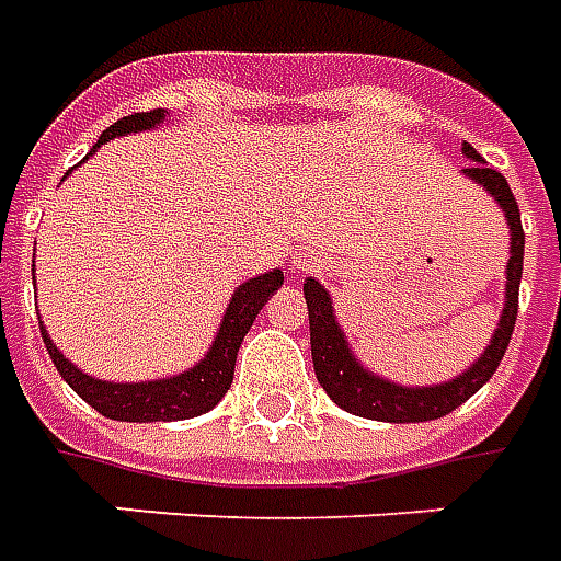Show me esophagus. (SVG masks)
Instances as JSON below:
<instances>
[{"label": "esophagus", "instance_id": "1", "mask_svg": "<svg viewBox=\"0 0 561 561\" xmlns=\"http://www.w3.org/2000/svg\"><path fill=\"white\" fill-rule=\"evenodd\" d=\"M293 262H296V265H299V268H305V260H301V256H296V260H293Z\"/></svg>", "mask_w": 561, "mask_h": 561}]
</instances>
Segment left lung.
I'll return each instance as SVG.
<instances>
[{"mask_svg": "<svg viewBox=\"0 0 561 561\" xmlns=\"http://www.w3.org/2000/svg\"><path fill=\"white\" fill-rule=\"evenodd\" d=\"M462 153L468 160H474L468 169H462V174L483 186L499 202V208L507 217V229H511V260H507V272H504L507 284H504V308L499 329L486 344V351L480 353L474 365L459 377H453L447 383H435V387H399V383L383 380L375 371L363 368V363L353 356L335 313H332L329 293L313 277H308L305 280V301H308V320H311L313 375L320 380V387L325 389V396L335 401L337 408H344L347 414L380 420V423H426V420L447 416L495 375V368H499L504 351L511 344L516 308H519L523 244H526L523 224H519V205H516L504 174L486 169L483 157L474 147L465 145Z\"/></svg>", "mask_w": 561, "mask_h": 561, "instance_id": "8db88e82", "label": "left lung"}]
</instances>
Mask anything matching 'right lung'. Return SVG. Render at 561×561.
Segmentation results:
<instances>
[{
  "label": "right lung",
  "mask_w": 561,
  "mask_h": 561,
  "mask_svg": "<svg viewBox=\"0 0 561 561\" xmlns=\"http://www.w3.org/2000/svg\"><path fill=\"white\" fill-rule=\"evenodd\" d=\"M169 111L153 108L141 111V114H129L105 133L99 135L96 147L90 150V157L99 147L121 138V135L141 133V129H153L165 121ZM284 284V272L274 268L260 277H250L248 284L236 289V296L229 301L224 313V323L217 329V337L210 344L208 356L196 363L190 371L174 377H162V380H141V383H111V380H99V377L83 375L78 365H71L57 344L50 341L47 329L42 325V337L50 353V359L57 365L62 380L69 383L78 396H81L90 408H96L99 414L108 420H121V423H169V420H190L210 411L217 401L224 399L226 389L232 387V375H236L238 347L248 335V329L262 311V305L272 299L274 289Z\"/></svg>",
  "instance_id": "right-lung-1"
}]
</instances>
